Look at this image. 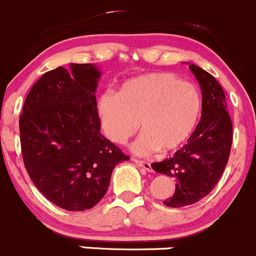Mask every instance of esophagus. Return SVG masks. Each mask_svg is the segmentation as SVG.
Listing matches in <instances>:
<instances>
[{
	"instance_id": "1",
	"label": "esophagus",
	"mask_w": 256,
	"mask_h": 256,
	"mask_svg": "<svg viewBox=\"0 0 256 256\" xmlns=\"http://www.w3.org/2000/svg\"><path fill=\"white\" fill-rule=\"evenodd\" d=\"M133 162L136 164V166H140V168L146 169V170H148V172H152V164L149 163V162L140 160V159H136V158L133 159Z\"/></svg>"
}]
</instances>
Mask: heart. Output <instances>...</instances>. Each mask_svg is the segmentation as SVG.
<instances>
[{"mask_svg": "<svg viewBox=\"0 0 256 256\" xmlns=\"http://www.w3.org/2000/svg\"><path fill=\"white\" fill-rule=\"evenodd\" d=\"M200 112L202 97L196 86L166 72L130 78L118 93H103L97 102L100 128L113 143H127L140 122L144 133L132 146L139 156L166 153L183 146Z\"/></svg>", "mask_w": 256, "mask_h": 256, "instance_id": "1", "label": "heart"}]
</instances>
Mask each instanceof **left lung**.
<instances>
[{"label":"left lung","instance_id":"8db88e82","mask_svg":"<svg viewBox=\"0 0 256 256\" xmlns=\"http://www.w3.org/2000/svg\"><path fill=\"white\" fill-rule=\"evenodd\" d=\"M189 68L203 94L200 122L188 143L173 156L152 164L156 173L176 179V192L163 202L170 208L192 206L213 190L224 173L232 143V124L222 86L198 66L190 64Z\"/></svg>","mask_w":256,"mask_h":256}]
</instances>
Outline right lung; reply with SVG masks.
I'll list each match as a JSON object with an SVG mask.
<instances>
[{"label":"right lung","mask_w":256,"mask_h":256,"mask_svg":"<svg viewBox=\"0 0 256 256\" xmlns=\"http://www.w3.org/2000/svg\"><path fill=\"white\" fill-rule=\"evenodd\" d=\"M46 72L31 88L20 117L24 163L36 188L60 208L82 212L107 193L118 163L129 160L100 133L94 64Z\"/></svg>","instance_id":"right-lung-1"}]
</instances>
